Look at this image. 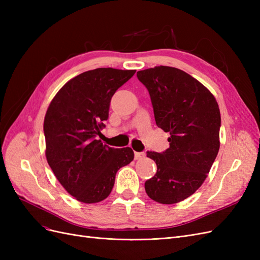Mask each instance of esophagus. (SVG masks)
Returning a JSON list of instances; mask_svg holds the SVG:
<instances>
[{"instance_id": "esophagus-1", "label": "esophagus", "mask_w": 260, "mask_h": 260, "mask_svg": "<svg viewBox=\"0 0 260 260\" xmlns=\"http://www.w3.org/2000/svg\"><path fill=\"white\" fill-rule=\"evenodd\" d=\"M145 157V153L144 152H136L135 153V158L136 159H142Z\"/></svg>"}]
</instances>
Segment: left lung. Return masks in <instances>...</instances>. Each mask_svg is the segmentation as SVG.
<instances>
[{
	"label": "left lung",
	"instance_id": "1",
	"mask_svg": "<svg viewBox=\"0 0 260 260\" xmlns=\"http://www.w3.org/2000/svg\"><path fill=\"white\" fill-rule=\"evenodd\" d=\"M137 77L151 96L156 124L170 133L166 151L147 152L157 172L145 182V191L155 202L176 204L203 184L216 159L219 106L207 88L178 68L156 66Z\"/></svg>",
	"mask_w": 260,
	"mask_h": 260
}]
</instances>
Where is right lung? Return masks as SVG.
Segmentation results:
<instances>
[{"label": "right lung", "instance_id": "right-lung-1", "mask_svg": "<svg viewBox=\"0 0 260 260\" xmlns=\"http://www.w3.org/2000/svg\"><path fill=\"white\" fill-rule=\"evenodd\" d=\"M136 70L96 68L73 78L57 92L45 114L46 159L65 190L93 204L111 194L117 171L133 160L130 147L98 140L115 92Z\"/></svg>", "mask_w": 260, "mask_h": 260}]
</instances>
